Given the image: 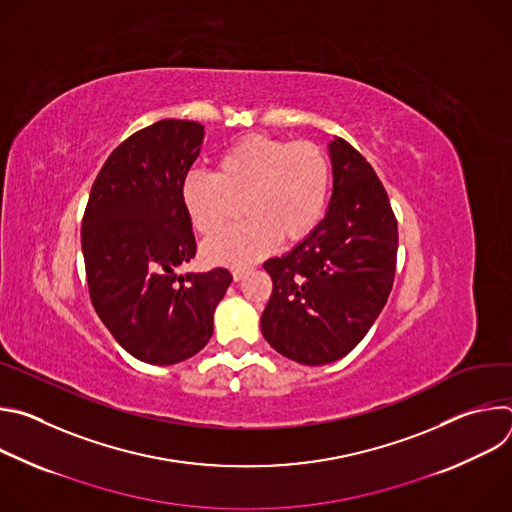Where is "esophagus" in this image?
Wrapping results in <instances>:
<instances>
[{
    "label": "esophagus",
    "mask_w": 512,
    "mask_h": 512,
    "mask_svg": "<svg viewBox=\"0 0 512 512\" xmlns=\"http://www.w3.org/2000/svg\"><path fill=\"white\" fill-rule=\"evenodd\" d=\"M247 271H249V267H245V265H243V267H233V269H231V273H233V279H235V281L243 279Z\"/></svg>",
    "instance_id": "34e87169"
}]
</instances>
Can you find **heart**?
I'll use <instances>...</instances> for the list:
<instances>
[{
    "label": "heart",
    "mask_w": 512,
    "mask_h": 512,
    "mask_svg": "<svg viewBox=\"0 0 512 512\" xmlns=\"http://www.w3.org/2000/svg\"><path fill=\"white\" fill-rule=\"evenodd\" d=\"M332 182L328 154L314 141L247 135L216 158L214 174L192 170L182 182V204L202 237L221 231L241 202L245 221L204 245L216 265H247L277 241L298 243L326 212Z\"/></svg>",
    "instance_id": "1"
}]
</instances>
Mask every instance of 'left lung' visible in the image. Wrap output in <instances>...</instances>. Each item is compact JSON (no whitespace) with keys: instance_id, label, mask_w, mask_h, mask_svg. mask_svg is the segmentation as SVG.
Instances as JSON below:
<instances>
[{"instance_id":"obj_1","label":"left lung","mask_w":512,"mask_h":512,"mask_svg":"<svg viewBox=\"0 0 512 512\" xmlns=\"http://www.w3.org/2000/svg\"><path fill=\"white\" fill-rule=\"evenodd\" d=\"M334 188L310 237L267 259L273 291L261 316L265 340L310 367L346 356L387 304L397 263V218L373 166L336 137Z\"/></svg>"}]
</instances>
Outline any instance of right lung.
<instances>
[{"label":"right lung","mask_w":512,"mask_h":512,"mask_svg":"<svg viewBox=\"0 0 512 512\" xmlns=\"http://www.w3.org/2000/svg\"><path fill=\"white\" fill-rule=\"evenodd\" d=\"M202 139L204 127L186 119L135 131L103 164L83 216L91 304L113 338L150 364L200 352L233 281L225 267L176 273L196 255L182 182Z\"/></svg>","instance_id":"right-lung-1"}]
</instances>
